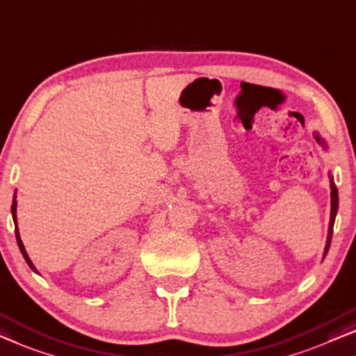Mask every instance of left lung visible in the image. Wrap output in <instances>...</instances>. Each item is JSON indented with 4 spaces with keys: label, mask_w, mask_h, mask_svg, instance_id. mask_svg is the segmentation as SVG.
Masks as SVG:
<instances>
[{
    "label": "left lung",
    "mask_w": 356,
    "mask_h": 356,
    "mask_svg": "<svg viewBox=\"0 0 356 356\" xmlns=\"http://www.w3.org/2000/svg\"><path fill=\"white\" fill-rule=\"evenodd\" d=\"M316 141H319L324 146V141L319 140V136L315 133ZM337 207H339V194H337V188L334 184V179L331 177V221H329V233H327V242H326V249H324V255L327 254L329 245H331V239H332V228H334V220H336V213H337Z\"/></svg>",
    "instance_id": "obj_1"
}]
</instances>
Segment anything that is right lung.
I'll list each match as a JSON object with an SVG mask.
<instances>
[{
    "mask_svg": "<svg viewBox=\"0 0 356 356\" xmlns=\"http://www.w3.org/2000/svg\"><path fill=\"white\" fill-rule=\"evenodd\" d=\"M15 205H17V202H15V195H14V199H13V207H11V210H13V218H14V225H15V239H17V244H19V249H20V252H22V255H24V259H25V261H27L29 264V266L32 268L33 271H37L35 270V266H33V264H32V260L29 259V255H27V252H25V247H24V244H22V241H20V236H19V229H17V218H15Z\"/></svg>",
    "mask_w": 356,
    "mask_h": 356,
    "instance_id": "right-lung-1",
    "label": "right lung"
}]
</instances>
